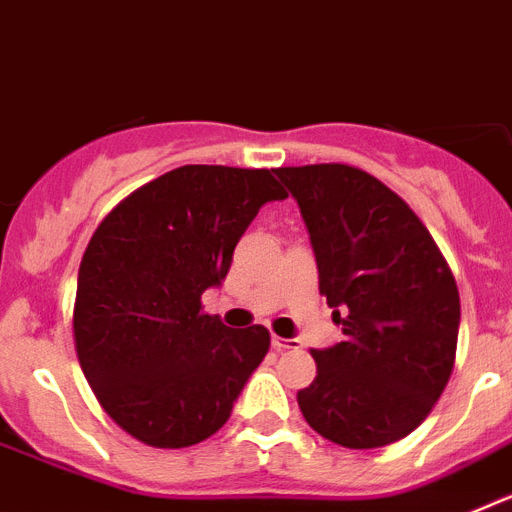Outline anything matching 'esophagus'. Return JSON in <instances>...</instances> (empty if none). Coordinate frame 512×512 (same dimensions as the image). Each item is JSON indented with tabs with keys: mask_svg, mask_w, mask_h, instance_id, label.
Masks as SVG:
<instances>
[{
	"mask_svg": "<svg viewBox=\"0 0 512 512\" xmlns=\"http://www.w3.org/2000/svg\"><path fill=\"white\" fill-rule=\"evenodd\" d=\"M271 346H274V351H289V348H300V341H297V338L274 336L271 338Z\"/></svg>",
	"mask_w": 512,
	"mask_h": 512,
	"instance_id": "34e87169",
	"label": "esophagus"
}]
</instances>
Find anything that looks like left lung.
I'll list each match as a JSON object with an SVG mask.
<instances>
[{
    "label": "left lung",
    "mask_w": 512,
    "mask_h": 512,
    "mask_svg": "<svg viewBox=\"0 0 512 512\" xmlns=\"http://www.w3.org/2000/svg\"><path fill=\"white\" fill-rule=\"evenodd\" d=\"M274 171L300 205L320 295L346 336L312 351L318 377L297 405L312 431L346 449L400 441L428 418L454 372V274L420 217L377 176L348 164Z\"/></svg>",
    "instance_id": "1"
}]
</instances>
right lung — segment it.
<instances>
[{
  "label": "right lung",
  "mask_w": 512,
  "mask_h": 512,
  "mask_svg": "<svg viewBox=\"0 0 512 512\" xmlns=\"http://www.w3.org/2000/svg\"><path fill=\"white\" fill-rule=\"evenodd\" d=\"M271 171L179 166L112 207L84 251L81 372L104 413L146 446L184 449L220 431L269 351L264 325L228 328L202 295L225 279L259 207L287 197Z\"/></svg>",
  "instance_id": "obj_1"
}]
</instances>
